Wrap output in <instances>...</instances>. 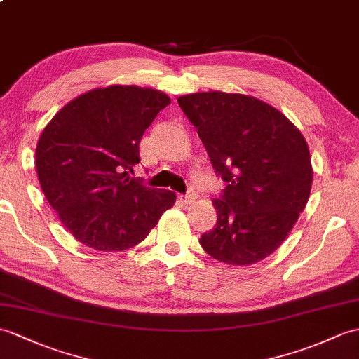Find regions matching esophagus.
Segmentation results:
<instances>
[{"mask_svg":"<svg viewBox=\"0 0 359 359\" xmlns=\"http://www.w3.org/2000/svg\"><path fill=\"white\" fill-rule=\"evenodd\" d=\"M179 198H180V202H182V203L189 205V203H193L197 197H196V193H193V191H189V193L180 196Z\"/></svg>","mask_w":359,"mask_h":359,"instance_id":"esophagus-1","label":"esophagus"}]
</instances>
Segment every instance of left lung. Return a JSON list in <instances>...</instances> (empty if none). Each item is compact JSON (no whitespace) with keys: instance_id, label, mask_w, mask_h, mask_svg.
<instances>
[{"instance_id":"8db88e82","label":"left lung","mask_w":359,"mask_h":359,"mask_svg":"<svg viewBox=\"0 0 359 359\" xmlns=\"http://www.w3.org/2000/svg\"><path fill=\"white\" fill-rule=\"evenodd\" d=\"M217 176L228 183L212 200L215 226L200 245L226 264L271 255L294 228L312 187L309 148L277 108L245 95L210 91L180 96Z\"/></svg>"}]
</instances>
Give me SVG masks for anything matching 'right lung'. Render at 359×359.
Wrapping results in <instances>:
<instances>
[{
    "instance_id": "obj_1",
    "label": "right lung",
    "mask_w": 359,
    "mask_h": 359,
    "mask_svg": "<svg viewBox=\"0 0 359 359\" xmlns=\"http://www.w3.org/2000/svg\"><path fill=\"white\" fill-rule=\"evenodd\" d=\"M170 97L111 86L81 95L48 122L36 145V172L70 234L96 251L140 243L176 202L168 189L131 177L139 144Z\"/></svg>"
}]
</instances>
